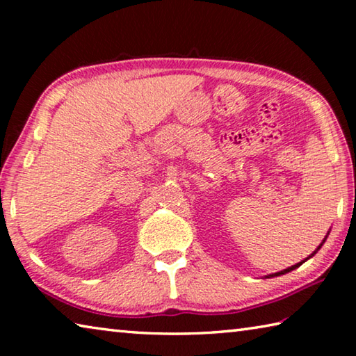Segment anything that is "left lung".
I'll use <instances>...</instances> for the list:
<instances>
[{
    "label": "left lung",
    "mask_w": 356,
    "mask_h": 356,
    "mask_svg": "<svg viewBox=\"0 0 356 356\" xmlns=\"http://www.w3.org/2000/svg\"><path fill=\"white\" fill-rule=\"evenodd\" d=\"M325 240H327V237H325V238H323V242H325ZM323 242L321 243V246L323 245ZM321 246H318V248H317V250H321ZM317 250H316L314 252H312V254H311L309 257H312V256H314V254H316V252H317ZM309 257H306V259H309ZM306 259H305V261H303V262H306ZM303 262H300V264H295V265H292V267H289V268H286V270H281V272H278V273H275V275H270V276H280V275H284V273H289V272H292V270H295V268H297V267H300V265H301V264H303Z\"/></svg>",
    "instance_id": "1"
}]
</instances>
